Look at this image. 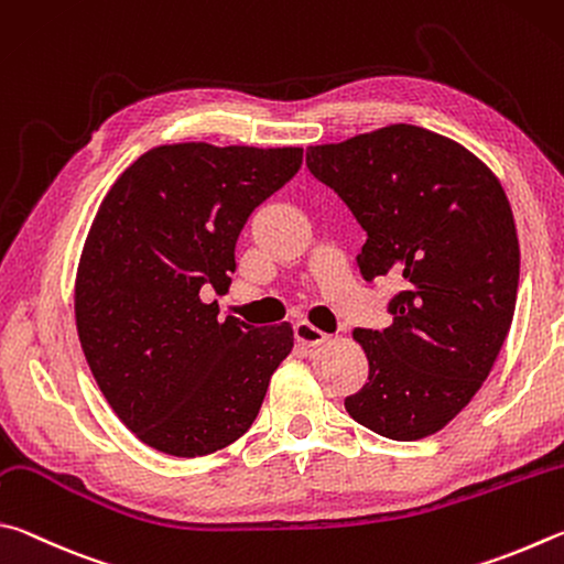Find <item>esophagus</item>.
<instances>
[{
  "label": "esophagus",
  "mask_w": 564,
  "mask_h": 564,
  "mask_svg": "<svg viewBox=\"0 0 564 564\" xmlns=\"http://www.w3.org/2000/svg\"><path fill=\"white\" fill-rule=\"evenodd\" d=\"M294 337H297L300 344H307V347H319V344L329 339L327 334L314 327V324H310L307 319L294 324Z\"/></svg>",
  "instance_id": "obj_1"
}]
</instances>
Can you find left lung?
Wrapping results in <instances>:
<instances>
[{"instance_id": "left-lung-1", "label": "left lung", "mask_w": 564, "mask_h": 564, "mask_svg": "<svg viewBox=\"0 0 564 564\" xmlns=\"http://www.w3.org/2000/svg\"><path fill=\"white\" fill-rule=\"evenodd\" d=\"M307 167L367 230L364 280L401 282L391 327L354 329L369 381L344 406L379 436H433L476 397L510 332L520 245L508 195L468 148L409 123L310 145Z\"/></svg>"}]
</instances>
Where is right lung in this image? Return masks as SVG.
Segmentation results:
<instances>
[{"instance_id": "1", "label": "right lung", "mask_w": 564, "mask_h": 564, "mask_svg": "<svg viewBox=\"0 0 564 564\" xmlns=\"http://www.w3.org/2000/svg\"><path fill=\"white\" fill-rule=\"evenodd\" d=\"M302 148L158 145L106 193L76 270L78 341L98 389L138 441L197 458L260 413L292 324L217 319L247 217L294 177Z\"/></svg>"}]
</instances>
